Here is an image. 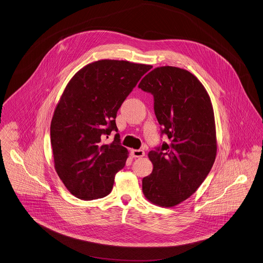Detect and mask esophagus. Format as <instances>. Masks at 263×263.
Listing matches in <instances>:
<instances>
[{"mask_svg":"<svg viewBox=\"0 0 263 263\" xmlns=\"http://www.w3.org/2000/svg\"><path fill=\"white\" fill-rule=\"evenodd\" d=\"M131 154H132V156L135 157V158H141V157H143V156L145 155V152H144V150H141V149H138V150H131Z\"/></svg>","mask_w":263,"mask_h":263,"instance_id":"obj_1","label":"esophagus"}]
</instances>
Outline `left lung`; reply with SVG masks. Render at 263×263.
<instances>
[{"label": "left lung", "instance_id": "1", "mask_svg": "<svg viewBox=\"0 0 263 263\" xmlns=\"http://www.w3.org/2000/svg\"><path fill=\"white\" fill-rule=\"evenodd\" d=\"M154 98L162 142L148 156L153 171L142 180L145 197L172 207L190 197L209 174L216 156V131L210 97L190 72L165 66L152 70L139 86Z\"/></svg>", "mask_w": 263, "mask_h": 263}]
</instances>
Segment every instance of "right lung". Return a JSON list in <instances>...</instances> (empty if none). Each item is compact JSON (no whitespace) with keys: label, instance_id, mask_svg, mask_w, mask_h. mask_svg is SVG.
<instances>
[{"label":"right lung","instance_id":"1","mask_svg":"<svg viewBox=\"0 0 263 263\" xmlns=\"http://www.w3.org/2000/svg\"><path fill=\"white\" fill-rule=\"evenodd\" d=\"M152 66L101 60L81 69L68 83L51 122L55 169L77 198L107 196L128 151L116 126L117 112ZM115 130L111 143L105 139Z\"/></svg>","mask_w":263,"mask_h":263}]
</instances>
